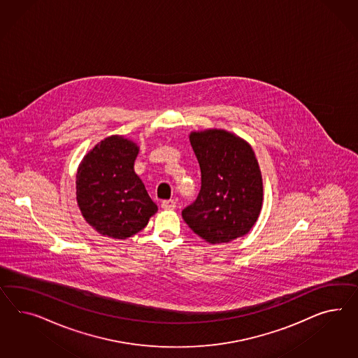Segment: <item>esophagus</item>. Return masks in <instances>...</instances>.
Instances as JSON below:
<instances>
[{"instance_id": "obj_1", "label": "esophagus", "mask_w": 358, "mask_h": 358, "mask_svg": "<svg viewBox=\"0 0 358 358\" xmlns=\"http://www.w3.org/2000/svg\"><path fill=\"white\" fill-rule=\"evenodd\" d=\"M162 208H163V210H174V208H176V202L172 201V199L163 201V202H162Z\"/></svg>"}]
</instances>
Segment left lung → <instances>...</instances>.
Returning <instances> with one entry per match:
<instances>
[{"mask_svg":"<svg viewBox=\"0 0 358 358\" xmlns=\"http://www.w3.org/2000/svg\"><path fill=\"white\" fill-rule=\"evenodd\" d=\"M201 166V192L182 211L185 222L210 243L249 232L261 213L263 182L252 145L222 129L190 133Z\"/></svg>","mask_w":358,"mask_h":358,"instance_id":"obj_1","label":"left lung"}]
</instances>
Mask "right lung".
<instances>
[{"mask_svg": "<svg viewBox=\"0 0 358 358\" xmlns=\"http://www.w3.org/2000/svg\"><path fill=\"white\" fill-rule=\"evenodd\" d=\"M139 147L124 136H108L88 152L77 172V202L100 234L125 240L142 231L157 211L134 172Z\"/></svg>", "mask_w": 358, "mask_h": 358, "instance_id": "1", "label": "right lung"}]
</instances>
